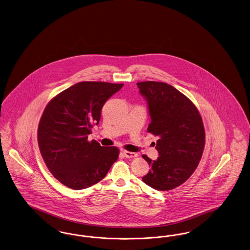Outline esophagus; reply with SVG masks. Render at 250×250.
<instances>
[{
  "label": "esophagus",
  "mask_w": 250,
  "mask_h": 250,
  "mask_svg": "<svg viewBox=\"0 0 250 250\" xmlns=\"http://www.w3.org/2000/svg\"><path fill=\"white\" fill-rule=\"evenodd\" d=\"M122 153L125 155V157L126 158H134L137 157L138 154L136 152H132V151H128V150H122Z\"/></svg>",
  "instance_id": "esophagus-1"
}]
</instances>
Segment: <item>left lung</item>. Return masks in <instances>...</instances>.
Returning <instances> with one entry per match:
<instances>
[{"mask_svg": "<svg viewBox=\"0 0 250 250\" xmlns=\"http://www.w3.org/2000/svg\"><path fill=\"white\" fill-rule=\"evenodd\" d=\"M137 85L148 101V132L158 137L155 148L159 152L156 161L142 155L150 166L142 180L155 190H173L199 165L206 144L202 117L190 99L167 83L147 81Z\"/></svg>", "mask_w": 250, "mask_h": 250, "instance_id": "left-lung-1", "label": "left lung"}]
</instances>
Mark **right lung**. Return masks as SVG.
<instances>
[{
	"label": "right lung",
	"instance_id": "1",
	"mask_svg": "<svg viewBox=\"0 0 250 250\" xmlns=\"http://www.w3.org/2000/svg\"><path fill=\"white\" fill-rule=\"evenodd\" d=\"M123 85L81 82L55 96L43 110L37 133L41 154L52 175L68 188L95 185L118 159L117 147H102L88 135L100 123L104 103Z\"/></svg>",
	"mask_w": 250,
	"mask_h": 250
}]
</instances>
